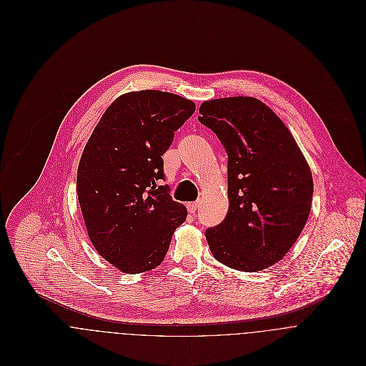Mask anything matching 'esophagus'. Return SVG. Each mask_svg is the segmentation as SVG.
Returning <instances> with one entry per match:
<instances>
[{
	"label": "esophagus",
	"instance_id": "1",
	"mask_svg": "<svg viewBox=\"0 0 366 366\" xmlns=\"http://www.w3.org/2000/svg\"><path fill=\"white\" fill-rule=\"evenodd\" d=\"M199 207H200V202H196V203H190V204H187V209H189V212H192V214H196Z\"/></svg>",
	"mask_w": 366,
	"mask_h": 366
}]
</instances>
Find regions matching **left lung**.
Wrapping results in <instances>:
<instances>
[{"label":"left lung","instance_id":"1","mask_svg":"<svg viewBox=\"0 0 366 366\" xmlns=\"http://www.w3.org/2000/svg\"><path fill=\"white\" fill-rule=\"evenodd\" d=\"M199 121L228 155L229 209L206 229L211 254L242 272L277 263L312 209L313 177L302 151L282 119L254 97L204 102Z\"/></svg>","mask_w":366,"mask_h":366}]
</instances>
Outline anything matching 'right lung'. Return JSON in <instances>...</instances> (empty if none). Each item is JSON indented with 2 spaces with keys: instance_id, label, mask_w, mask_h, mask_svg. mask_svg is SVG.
Here are the masks:
<instances>
[{
  "instance_id": "right-lung-1",
  "label": "right lung",
  "mask_w": 366,
  "mask_h": 366,
  "mask_svg": "<svg viewBox=\"0 0 366 366\" xmlns=\"http://www.w3.org/2000/svg\"><path fill=\"white\" fill-rule=\"evenodd\" d=\"M196 104L142 90L105 109L77 169V196L96 251L124 273L159 266L187 209L172 199L163 154Z\"/></svg>"
}]
</instances>
